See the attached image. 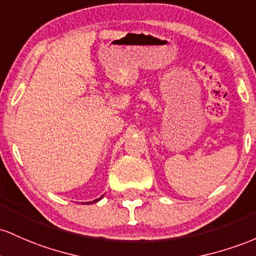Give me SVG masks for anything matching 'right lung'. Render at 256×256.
Segmentation results:
<instances>
[{"instance_id":"add662e5","label":"right lung","mask_w":256,"mask_h":256,"mask_svg":"<svg viewBox=\"0 0 256 256\" xmlns=\"http://www.w3.org/2000/svg\"><path fill=\"white\" fill-rule=\"evenodd\" d=\"M102 197H104V196H102V197H100V198H98V200H94L93 202H87V203H86V204H90V203H96V202H98V200H102ZM83 204H84V203H83Z\"/></svg>"}]
</instances>
